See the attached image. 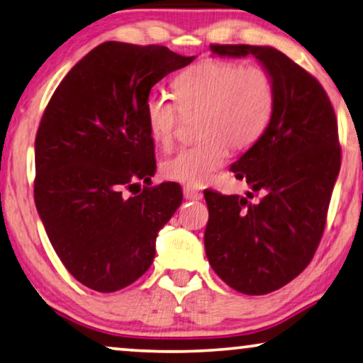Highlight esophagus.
I'll list each match as a JSON object with an SVG mask.
<instances>
[{
	"instance_id": "esophagus-1",
	"label": "esophagus",
	"mask_w": 363,
	"mask_h": 363,
	"mask_svg": "<svg viewBox=\"0 0 363 363\" xmlns=\"http://www.w3.org/2000/svg\"><path fill=\"white\" fill-rule=\"evenodd\" d=\"M183 196H185L186 200L196 201V200H201L203 193L195 190V188H191V186H185V188H183Z\"/></svg>"
}]
</instances>
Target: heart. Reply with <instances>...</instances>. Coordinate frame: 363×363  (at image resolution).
I'll use <instances>...</instances> for the list:
<instances>
[{
  "label": "heart",
  "mask_w": 363,
  "mask_h": 363,
  "mask_svg": "<svg viewBox=\"0 0 363 363\" xmlns=\"http://www.w3.org/2000/svg\"><path fill=\"white\" fill-rule=\"evenodd\" d=\"M177 102L167 94H148L143 104L147 128L158 145L175 138L180 113L200 112L196 137L201 142L183 147L162 163L168 180L201 186L226 162L228 147L245 150L269 125L276 106V86L261 66L223 59H205L188 67L173 82Z\"/></svg>",
  "instance_id": "heart-1"
}]
</instances>
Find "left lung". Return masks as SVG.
<instances>
[{"mask_svg":"<svg viewBox=\"0 0 363 363\" xmlns=\"http://www.w3.org/2000/svg\"><path fill=\"white\" fill-rule=\"evenodd\" d=\"M221 57H256L276 86L264 133L233 163L238 180L262 191L246 196L205 191V251L213 271L238 292L262 296L309 264L325 228L340 170L334 108L319 82L271 46L213 44Z\"/></svg>","mask_w":363,"mask_h":363,"instance_id":"8db88e82","label":"left lung"}]
</instances>
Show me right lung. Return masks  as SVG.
Here are the masks:
<instances>
[{"label":"right lung","instance_id":"obj_1","mask_svg":"<svg viewBox=\"0 0 363 363\" xmlns=\"http://www.w3.org/2000/svg\"><path fill=\"white\" fill-rule=\"evenodd\" d=\"M193 61L165 46L107 41L67 72L44 111L34 201L59 259L94 291L122 289L150 267L158 231L183 200L173 182L133 186L150 185L157 170L145 99Z\"/></svg>","mask_w":363,"mask_h":363}]
</instances>
